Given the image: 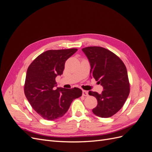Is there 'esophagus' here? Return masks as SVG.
I'll use <instances>...</instances> for the list:
<instances>
[{"mask_svg": "<svg viewBox=\"0 0 152 152\" xmlns=\"http://www.w3.org/2000/svg\"><path fill=\"white\" fill-rule=\"evenodd\" d=\"M82 95L84 96H88V92L86 91H82Z\"/></svg>", "mask_w": 152, "mask_h": 152, "instance_id": "esophagus-1", "label": "esophagus"}]
</instances>
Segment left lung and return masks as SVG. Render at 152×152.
<instances>
[{
  "label": "left lung",
  "mask_w": 152,
  "mask_h": 152,
  "mask_svg": "<svg viewBox=\"0 0 152 152\" xmlns=\"http://www.w3.org/2000/svg\"><path fill=\"white\" fill-rule=\"evenodd\" d=\"M91 65V77L103 87L102 94L89 91L98 101L93 112L102 118L112 117L123 107L129 94L130 85L126 67L121 59L110 50L91 46L82 49Z\"/></svg>",
  "instance_id": "left-lung-1"
}]
</instances>
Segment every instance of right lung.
I'll return each mask as SVG.
<instances>
[{"label":"right lung","instance_id":"right-lung-1","mask_svg":"<svg viewBox=\"0 0 152 152\" xmlns=\"http://www.w3.org/2000/svg\"><path fill=\"white\" fill-rule=\"evenodd\" d=\"M77 49L48 50L32 61L26 72L24 92L35 111L45 120L63 117L72 102L80 97L79 88L57 87L56 77L63 74L65 63Z\"/></svg>","mask_w":152,"mask_h":152}]
</instances>
